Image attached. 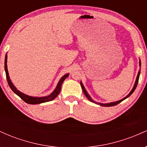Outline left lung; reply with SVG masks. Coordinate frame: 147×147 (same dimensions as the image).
Segmentation results:
<instances>
[{
    "instance_id": "1",
    "label": "left lung",
    "mask_w": 147,
    "mask_h": 147,
    "mask_svg": "<svg viewBox=\"0 0 147 147\" xmlns=\"http://www.w3.org/2000/svg\"><path fill=\"white\" fill-rule=\"evenodd\" d=\"M139 65H140V68H141V61H140H140H139ZM140 75V70H139V71H138V73L137 77H136V82H135L134 86H133V87L132 90H131V92H130L128 94V95H126L125 97H124V98H123V99H120V100L116 101V102H110V103H105V104H104V103H99V102H95V101H94L93 99H92V98H91V97H90V95H89V94L88 93V92L86 91V90L85 87H84V86L83 83H82V82H80V84H81V86H82V90H83V91H84V95H86V97H87L89 101H90L91 102L95 103V104H98V105H99V106H106V107H109V106H113L117 105V104H119V103L122 102L123 100H124V99H126V98H128V97H129V96L131 95V94H132L133 92H134V90H136V87H137V85H138V80H139Z\"/></svg>"
}]
</instances>
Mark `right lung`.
Masks as SVG:
<instances>
[{
    "mask_svg": "<svg viewBox=\"0 0 147 147\" xmlns=\"http://www.w3.org/2000/svg\"><path fill=\"white\" fill-rule=\"evenodd\" d=\"M7 54L5 55V70L6 73V77L7 80V83L9 84L10 88L12 90L13 92H14L15 94H16L18 96H19L25 102L28 103V104H41V103H44L47 102H50V101L53 100L57 97V95L59 94L61 91V85L63 84V81L65 80V79L69 76V73L65 74L60 79V80L59 81L58 84H57L56 88L54 90L53 92H52L51 94L48 96H44V97H32V96H30L26 95V94L23 93L21 91H19L15 87V86L13 84L12 82H11V79L9 78V73H8L7 70Z\"/></svg>",
    "mask_w": 147,
    "mask_h": 147,
    "instance_id": "1",
    "label": "right lung"
}]
</instances>
